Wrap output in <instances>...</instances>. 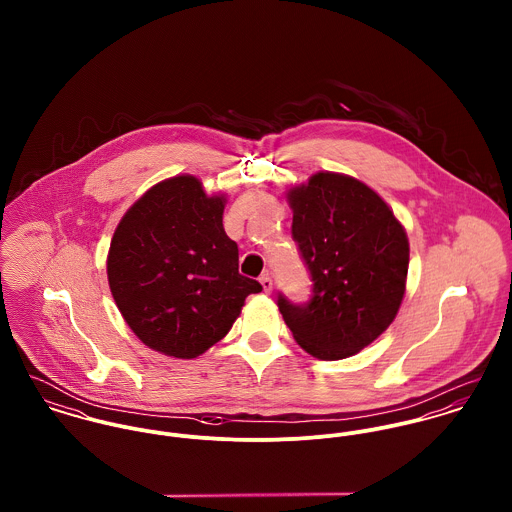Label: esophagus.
I'll return each mask as SVG.
<instances>
[{
    "label": "esophagus",
    "mask_w": 512,
    "mask_h": 512,
    "mask_svg": "<svg viewBox=\"0 0 512 512\" xmlns=\"http://www.w3.org/2000/svg\"><path fill=\"white\" fill-rule=\"evenodd\" d=\"M260 284H262V288H264V292H266V293L272 292V286H274V284H272V278H270V276H268V274H262V276H260Z\"/></svg>",
    "instance_id": "1"
}]
</instances>
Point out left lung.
<instances>
[{
	"mask_svg": "<svg viewBox=\"0 0 512 512\" xmlns=\"http://www.w3.org/2000/svg\"><path fill=\"white\" fill-rule=\"evenodd\" d=\"M292 236L309 270L307 303L278 295L293 339L321 361L357 355L394 321L410 246L390 207L359 179L315 173L288 193Z\"/></svg>",
	"mask_w": 512,
	"mask_h": 512,
	"instance_id": "left-lung-1",
	"label": "left lung"
}]
</instances>
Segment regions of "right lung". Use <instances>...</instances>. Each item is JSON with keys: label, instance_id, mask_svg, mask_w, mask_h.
I'll list each match as a JSON object with an SVG mask.
<instances>
[{"label": "right lung", "instance_id": "right-lung-1", "mask_svg": "<svg viewBox=\"0 0 512 512\" xmlns=\"http://www.w3.org/2000/svg\"><path fill=\"white\" fill-rule=\"evenodd\" d=\"M224 195L193 175L151 187L120 220L108 284L138 339L175 359H195L230 331L244 299L262 292L238 274V246L222 226Z\"/></svg>", "mask_w": 512, "mask_h": 512}]
</instances>
